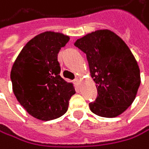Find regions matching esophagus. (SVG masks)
I'll use <instances>...</instances> for the list:
<instances>
[{"label": "esophagus", "instance_id": "34e87169", "mask_svg": "<svg viewBox=\"0 0 149 149\" xmlns=\"http://www.w3.org/2000/svg\"><path fill=\"white\" fill-rule=\"evenodd\" d=\"M74 82H75L76 85H79V83H81V81H79V78H76L75 79H74Z\"/></svg>", "mask_w": 149, "mask_h": 149}]
</instances>
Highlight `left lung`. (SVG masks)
<instances>
[{
  "instance_id": "left-lung-1",
  "label": "left lung",
  "mask_w": 149,
  "mask_h": 149,
  "mask_svg": "<svg viewBox=\"0 0 149 149\" xmlns=\"http://www.w3.org/2000/svg\"><path fill=\"white\" fill-rule=\"evenodd\" d=\"M74 45L87 56L98 95L89 106L93 113L113 118L123 113L136 96L140 70L127 45L113 32L103 29L84 36Z\"/></svg>"
}]
</instances>
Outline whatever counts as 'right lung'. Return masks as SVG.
<instances>
[{
    "mask_svg": "<svg viewBox=\"0 0 149 149\" xmlns=\"http://www.w3.org/2000/svg\"><path fill=\"white\" fill-rule=\"evenodd\" d=\"M70 36L51 31L36 36L21 50L13 65L11 81L17 101L30 115L42 121L62 116L75 94L60 77L58 54Z\"/></svg>",
    "mask_w": 149,
    "mask_h": 149,
    "instance_id": "right-lung-1",
    "label": "right lung"
}]
</instances>
